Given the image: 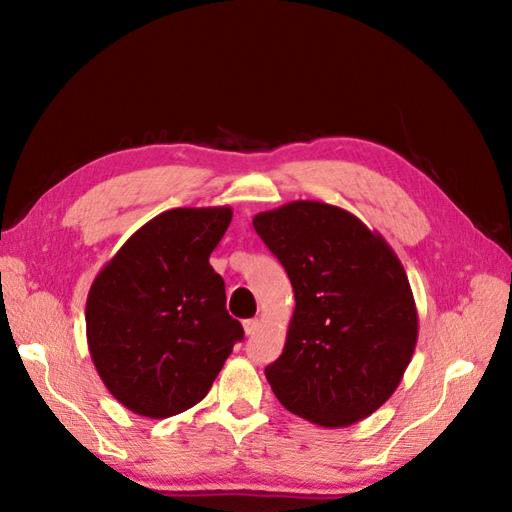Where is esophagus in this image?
I'll return each mask as SVG.
<instances>
[{
    "mask_svg": "<svg viewBox=\"0 0 512 512\" xmlns=\"http://www.w3.org/2000/svg\"><path fill=\"white\" fill-rule=\"evenodd\" d=\"M257 330H259V319H248V321H244V332H246V336L257 334Z\"/></svg>",
    "mask_w": 512,
    "mask_h": 512,
    "instance_id": "esophagus-1",
    "label": "esophagus"
}]
</instances>
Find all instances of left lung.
<instances>
[{
	"label": "left lung",
	"instance_id": "8db88e82",
	"mask_svg": "<svg viewBox=\"0 0 512 512\" xmlns=\"http://www.w3.org/2000/svg\"><path fill=\"white\" fill-rule=\"evenodd\" d=\"M253 226L295 292L284 352L266 367L275 396L325 429L372 416L400 385L418 341L398 255L356 215L317 200L257 213Z\"/></svg>",
	"mask_w": 512,
	"mask_h": 512
}]
</instances>
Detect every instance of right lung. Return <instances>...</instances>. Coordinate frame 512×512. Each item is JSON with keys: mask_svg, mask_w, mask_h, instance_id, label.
<instances>
[{"mask_svg": "<svg viewBox=\"0 0 512 512\" xmlns=\"http://www.w3.org/2000/svg\"><path fill=\"white\" fill-rule=\"evenodd\" d=\"M231 220V206L160 213L92 281L90 356L110 394L138 416L162 420L198 405L244 339L209 264Z\"/></svg>", "mask_w": 512, "mask_h": 512, "instance_id": "obj_1", "label": "right lung"}]
</instances>
